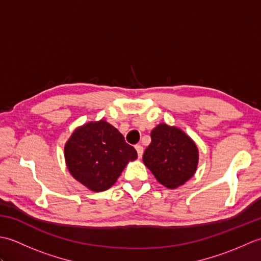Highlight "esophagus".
<instances>
[{"mask_svg": "<svg viewBox=\"0 0 261 261\" xmlns=\"http://www.w3.org/2000/svg\"><path fill=\"white\" fill-rule=\"evenodd\" d=\"M136 150L138 152V157L141 158L142 157V153H143V147L141 145H137L136 146Z\"/></svg>", "mask_w": 261, "mask_h": 261, "instance_id": "esophagus-1", "label": "esophagus"}]
</instances>
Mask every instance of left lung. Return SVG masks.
<instances>
[{
  "instance_id": "8db88e82",
  "label": "left lung",
  "mask_w": 261,
  "mask_h": 261,
  "mask_svg": "<svg viewBox=\"0 0 261 261\" xmlns=\"http://www.w3.org/2000/svg\"><path fill=\"white\" fill-rule=\"evenodd\" d=\"M151 143L143 152V163L157 180L168 188L184 184L197 167L198 150L181 130L162 123L151 131Z\"/></svg>"
}]
</instances>
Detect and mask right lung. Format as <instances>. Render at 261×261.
Here are the masks:
<instances>
[{"instance_id":"right-lung-1","label":"right lung","mask_w":261,"mask_h":261,"mask_svg":"<svg viewBox=\"0 0 261 261\" xmlns=\"http://www.w3.org/2000/svg\"><path fill=\"white\" fill-rule=\"evenodd\" d=\"M136 149L103 120L77 129L65 146V159L75 179L94 192L108 190L118 179Z\"/></svg>"}]
</instances>
